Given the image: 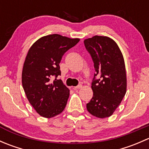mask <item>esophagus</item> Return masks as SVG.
I'll list each match as a JSON object with an SVG mask.
<instances>
[{
  "label": "esophagus",
  "instance_id": "34e87169",
  "mask_svg": "<svg viewBox=\"0 0 149 149\" xmlns=\"http://www.w3.org/2000/svg\"><path fill=\"white\" fill-rule=\"evenodd\" d=\"M82 87L81 84H79V85L73 87V89H79V88H81Z\"/></svg>",
  "mask_w": 149,
  "mask_h": 149
}]
</instances>
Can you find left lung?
I'll list each match as a JSON object with an SVG mask.
<instances>
[{
	"label": "left lung",
	"instance_id": "obj_1",
	"mask_svg": "<svg viewBox=\"0 0 149 149\" xmlns=\"http://www.w3.org/2000/svg\"><path fill=\"white\" fill-rule=\"evenodd\" d=\"M95 69L91 82L93 97L86 104L89 113L99 118H108L115 112L126 93L127 79L124 58L113 40L94 36L84 40Z\"/></svg>",
	"mask_w": 149,
	"mask_h": 149
}]
</instances>
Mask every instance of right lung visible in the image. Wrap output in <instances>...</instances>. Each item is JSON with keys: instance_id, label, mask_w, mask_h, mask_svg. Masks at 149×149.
I'll return each mask as SVG.
<instances>
[{"instance_id": "obj_1", "label": "right lung", "mask_w": 149, "mask_h": 149, "mask_svg": "<svg viewBox=\"0 0 149 149\" xmlns=\"http://www.w3.org/2000/svg\"><path fill=\"white\" fill-rule=\"evenodd\" d=\"M54 34L39 39L29 50L22 70V86L29 102L46 118L65 109L70 91L61 79L60 63L64 54L79 42ZM56 78L53 82L50 81Z\"/></svg>"}]
</instances>
